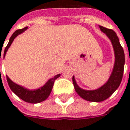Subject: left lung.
<instances>
[{
	"label": "left lung",
	"mask_w": 130,
	"mask_h": 130,
	"mask_svg": "<svg viewBox=\"0 0 130 130\" xmlns=\"http://www.w3.org/2000/svg\"><path fill=\"white\" fill-rule=\"evenodd\" d=\"M99 27L100 30L109 39L114 49L115 63L110 77L104 85L94 90H85L81 89L77 85L74 76H73L72 78L76 92L83 99L91 102H101L106 100L117 90L122 80L125 63L124 50L115 32L102 26H99Z\"/></svg>",
	"instance_id": "1"
}]
</instances>
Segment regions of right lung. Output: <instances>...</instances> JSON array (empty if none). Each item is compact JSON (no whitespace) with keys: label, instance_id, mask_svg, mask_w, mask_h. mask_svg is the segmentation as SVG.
Segmentation results:
<instances>
[{"label":"right lung","instance_id":"obj_1","mask_svg":"<svg viewBox=\"0 0 130 130\" xmlns=\"http://www.w3.org/2000/svg\"><path fill=\"white\" fill-rule=\"evenodd\" d=\"M27 28L28 27H26L23 29L16 30L12 35V36L9 39V43H8L7 46L4 50V58L5 57L6 52H7L8 49L9 48V47L11 46V44L13 42L14 39L18 36V35L24 32ZM59 77H60V74H59L54 76L52 78H51L50 79H48L47 82L43 86H41V87L37 89H33V90H30V89H27L22 86H20L17 83H15L14 82H12L9 78L8 76H6V79H7V82H8V84H9V86L10 89L18 96L19 98H21V100H23L25 102L30 103H41L42 101L45 100L49 97V95L52 91V89H53L54 81Z\"/></svg>","mask_w":130,"mask_h":130}]
</instances>
